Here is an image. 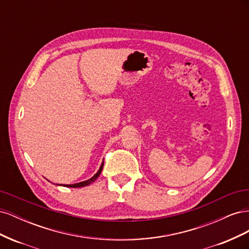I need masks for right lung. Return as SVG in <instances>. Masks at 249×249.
<instances>
[{"instance_id":"obj_1","label":"right lung","mask_w":249,"mask_h":249,"mask_svg":"<svg viewBox=\"0 0 249 249\" xmlns=\"http://www.w3.org/2000/svg\"><path fill=\"white\" fill-rule=\"evenodd\" d=\"M103 167H104V162L102 163V165H101V167H100L99 171H97L91 178H89V179H87V180H84V182L77 183V184H72V185H63V186H64V187H69V188H80V187H85V186H88V185H90L91 183H93L94 180H95L97 178L100 177L101 172H102V170H103Z\"/></svg>"}]
</instances>
